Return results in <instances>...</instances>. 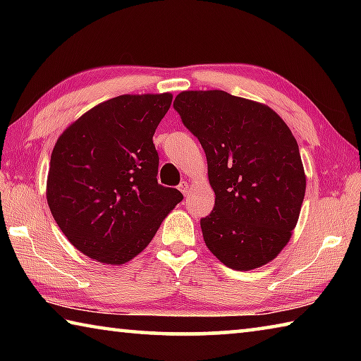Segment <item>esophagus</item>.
Returning a JSON list of instances; mask_svg holds the SVG:
<instances>
[{"label":"esophagus","instance_id":"1","mask_svg":"<svg viewBox=\"0 0 361 361\" xmlns=\"http://www.w3.org/2000/svg\"><path fill=\"white\" fill-rule=\"evenodd\" d=\"M178 189H180V191H181L183 194L188 195V192H189V183H188V181H181Z\"/></svg>","mask_w":361,"mask_h":361}]
</instances>
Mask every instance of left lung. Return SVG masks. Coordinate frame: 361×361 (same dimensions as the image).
I'll list each match as a JSON object with an SVG mask.
<instances>
[{
  "mask_svg": "<svg viewBox=\"0 0 361 361\" xmlns=\"http://www.w3.org/2000/svg\"><path fill=\"white\" fill-rule=\"evenodd\" d=\"M173 108L202 145L215 207L205 245L235 271L267 264L288 243L305 194L296 138L262 103L224 90H185Z\"/></svg>",
  "mask_w": 361,
  "mask_h": 361,
  "instance_id": "1",
  "label": "left lung"
}]
</instances>
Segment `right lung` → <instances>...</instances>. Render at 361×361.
<instances>
[{
    "label": "right lung",
    "instance_id": "add662e5",
    "mask_svg": "<svg viewBox=\"0 0 361 361\" xmlns=\"http://www.w3.org/2000/svg\"><path fill=\"white\" fill-rule=\"evenodd\" d=\"M172 94L119 95L89 109L52 149L46 197L66 239L89 258L124 264L143 252L183 194L157 183L152 135Z\"/></svg>",
    "mask_w": 361,
    "mask_h": 361
}]
</instances>
